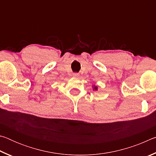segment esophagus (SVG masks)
<instances>
[{
  "label": "esophagus",
  "instance_id": "esophagus-1",
  "mask_svg": "<svg viewBox=\"0 0 156 156\" xmlns=\"http://www.w3.org/2000/svg\"><path fill=\"white\" fill-rule=\"evenodd\" d=\"M73 76H75V77H78V76H79V74L78 73H73Z\"/></svg>",
  "mask_w": 156,
  "mask_h": 156
}]
</instances>
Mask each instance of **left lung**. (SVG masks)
Segmentation results:
<instances>
[{"mask_svg": "<svg viewBox=\"0 0 156 156\" xmlns=\"http://www.w3.org/2000/svg\"><path fill=\"white\" fill-rule=\"evenodd\" d=\"M94 89H95V90H97V87H94Z\"/></svg>", "mask_w": 156, "mask_h": 156, "instance_id": "left-lung-1", "label": "left lung"}]
</instances>
